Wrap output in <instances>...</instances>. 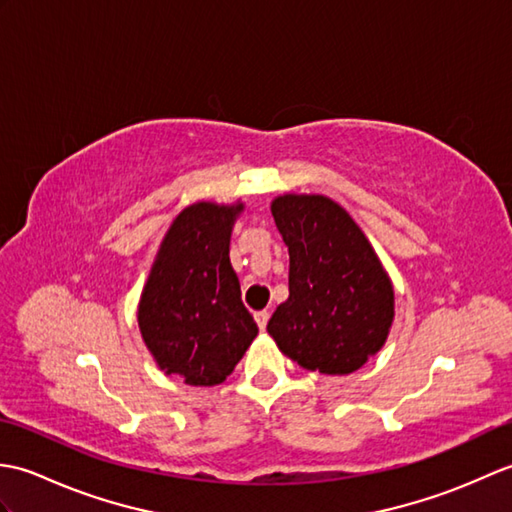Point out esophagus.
<instances>
[{"mask_svg":"<svg viewBox=\"0 0 512 512\" xmlns=\"http://www.w3.org/2000/svg\"><path fill=\"white\" fill-rule=\"evenodd\" d=\"M268 319H270V314H268L266 310H262V312H255V323H257V328H259V330H266Z\"/></svg>","mask_w":512,"mask_h":512,"instance_id":"1","label":"esophagus"}]
</instances>
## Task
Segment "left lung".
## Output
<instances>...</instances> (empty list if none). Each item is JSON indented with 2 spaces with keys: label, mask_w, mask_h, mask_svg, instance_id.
Returning a JSON list of instances; mask_svg holds the SVG:
<instances>
[{
  "label": "left lung",
  "mask_w": 512,
  "mask_h": 512,
  "mask_svg": "<svg viewBox=\"0 0 512 512\" xmlns=\"http://www.w3.org/2000/svg\"><path fill=\"white\" fill-rule=\"evenodd\" d=\"M273 217L290 253V297L268 334L303 369L356 372L383 347L394 319V290L374 248L325 195H281Z\"/></svg>",
  "instance_id": "left-lung-1"
}]
</instances>
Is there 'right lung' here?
<instances>
[{
    "label": "right lung",
    "mask_w": 512,
    "mask_h": 512,
    "mask_svg": "<svg viewBox=\"0 0 512 512\" xmlns=\"http://www.w3.org/2000/svg\"><path fill=\"white\" fill-rule=\"evenodd\" d=\"M242 204L198 202L173 220L140 297L138 325L160 369L211 387L233 372L257 336L228 259Z\"/></svg>",
    "instance_id": "add662e5"
}]
</instances>
